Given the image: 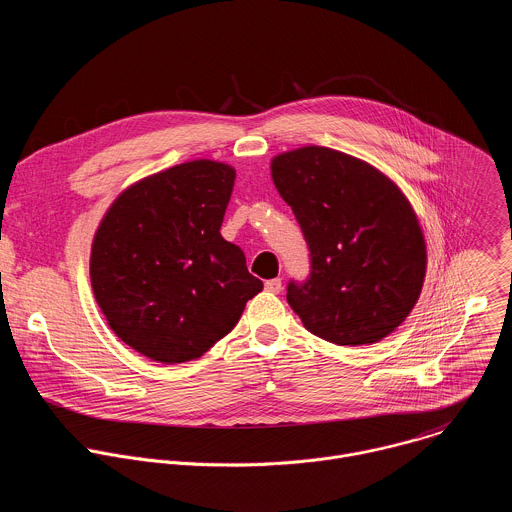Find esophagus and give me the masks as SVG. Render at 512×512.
Here are the masks:
<instances>
[{
    "mask_svg": "<svg viewBox=\"0 0 512 512\" xmlns=\"http://www.w3.org/2000/svg\"><path fill=\"white\" fill-rule=\"evenodd\" d=\"M265 289H267L269 293H279V291H281V279H269V281H265Z\"/></svg>",
    "mask_w": 512,
    "mask_h": 512,
    "instance_id": "esophagus-1",
    "label": "esophagus"
}]
</instances>
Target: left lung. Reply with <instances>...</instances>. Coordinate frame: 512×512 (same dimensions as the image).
<instances>
[{
  "label": "left lung",
  "mask_w": 512,
  "mask_h": 512,
  "mask_svg": "<svg viewBox=\"0 0 512 512\" xmlns=\"http://www.w3.org/2000/svg\"><path fill=\"white\" fill-rule=\"evenodd\" d=\"M271 177L311 263L303 283L289 281L287 303L325 342H380L408 317L426 275L412 205L378 168L325 146L275 156Z\"/></svg>",
  "instance_id": "8db88e82"
}]
</instances>
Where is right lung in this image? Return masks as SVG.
Instances as JSON below:
<instances>
[{
	"label": "right lung",
	"instance_id": "add662e5",
	"mask_svg": "<svg viewBox=\"0 0 512 512\" xmlns=\"http://www.w3.org/2000/svg\"><path fill=\"white\" fill-rule=\"evenodd\" d=\"M235 170L191 160L128 187L90 255L94 297L126 346L162 362L201 358L261 289L243 251L221 237Z\"/></svg>",
	"mask_w": 512,
	"mask_h": 512
}]
</instances>
